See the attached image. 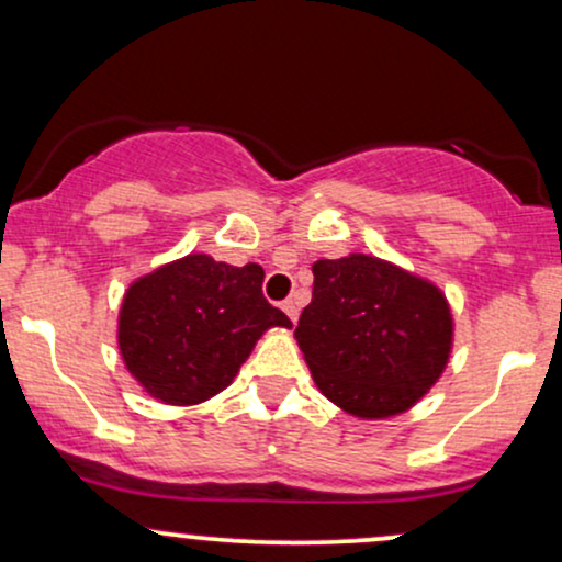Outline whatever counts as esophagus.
<instances>
[{
  "mask_svg": "<svg viewBox=\"0 0 562 562\" xmlns=\"http://www.w3.org/2000/svg\"><path fill=\"white\" fill-rule=\"evenodd\" d=\"M282 312L288 314V317H290V322H293V325H295V322H299V303H295L293 299H288L285 303H282Z\"/></svg>",
  "mask_w": 562,
  "mask_h": 562,
  "instance_id": "34e87169",
  "label": "esophagus"
}]
</instances>
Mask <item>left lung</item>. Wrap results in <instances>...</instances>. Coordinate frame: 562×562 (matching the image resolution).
Segmentation results:
<instances>
[{
  "label": "left lung",
  "instance_id": "1",
  "mask_svg": "<svg viewBox=\"0 0 562 562\" xmlns=\"http://www.w3.org/2000/svg\"><path fill=\"white\" fill-rule=\"evenodd\" d=\"M312 272L295 340L314 383L367 420L409 409L449 362L451 312L441 290L364 254L322 259Z\"/></svg>",
  "mask_w": 562,
  "mask_h": 562
}]
</instances>
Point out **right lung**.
<instances>
[{
    "instance_id": "add662e5",
    "label": "right lung",
    "mask_w": 562,
    "mask_h": 562,
    "mask_svg": "<svg viewBox=\"0 0 562 562\" xmlns=\"http://www.w3.org/2000/svg\"><path fill=\"white\" fill-rule=\"evenodd\" d=\"M259 263L190 254L139 277L119 317L121 357L139 385L166 404H200L232 383L269 327H290L263 299Z\"/></svg>"
}]
</instances>
